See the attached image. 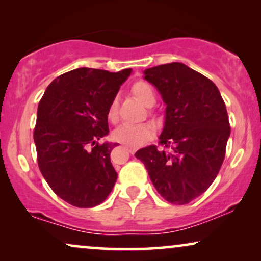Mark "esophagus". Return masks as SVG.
Listing matches in <instances>:
<instances>
[{"label": "esophagus", "instance_id": "obj_1", "mask_svg": "<svg viewBox=\"0 0 261 261\" xmlns=\"http://www.w3.org/2000/svg\"><path fill=\"white\" fill-rule=\"evenodd\" d=\"M127 151L129 152V153H132V154H133V153L137 151V148H135V147H127Z\"/></svg>", "mask_w": 261, "mask_h": 261}]
</instances>
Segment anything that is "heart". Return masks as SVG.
<instances>
[{
	"mask_svg": "<svg viewBox=\"0 0 261 261\" xmlns=\"http://www.w3.org/2000/svg\"><path fill=\"white\" fill-rule=\"evenodd\" d=\"M132 92L140 101L142 105L151 107L155 101L154 91L151 85L144 81H139L132 85ZM117 105L116 99L110 103L108 109L109 120L115 121L117 116ZM153 135V127L148 123H124L115 129L113 138L121 144L128 146V147H138L151 139Z\"/></svg>",
	"mask_w": 261,
	"mask_h": 261,
	"instance_id": "1",
	"label": "heart"
}]
</instances>
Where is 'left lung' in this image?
<instances>
[{
    "label": "left lung",
    "mask_w": 261,
    "mask_h": 261,
    "mask_svg": "<svg viewBox=\"0 0 261 261\" xmlns=\"http://www.w3.org/2000/svg\"><path fill=\"white\" fill-rule=\"evenodd\" d=\"M162 95L165 122L156 146L139 149L153 185L172 204H187L206 191L219 173L230 135L222 96L209 78L183 63L144 71Z\"/></svg>",
    "instance_id": "left-lung-1"
}]
</instances>
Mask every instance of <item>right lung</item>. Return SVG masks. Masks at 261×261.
I'll return each instance as SVG.
<instances>
[{
  "mask_svg": "<svg viewBox=\"0 0 261 261\" xmlns=\"http://www.w3.org/2000/svg\"><path fill=\"white\" fill-rule=\"evenodd\" d=\"M132 69L119 72L80 69L57 77L40 99L34 128L38 165L56 195L71 205L92 208L112 192L117 173L108 109Z\"/></svg>",
  "mask_w": 261,
  "mask_h": 261,
  "instance_id": "right-lung-1",
  "label": "right lung"
}]
</instances>
